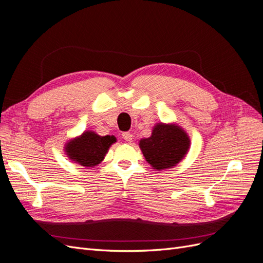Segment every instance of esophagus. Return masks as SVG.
<instances>
[{"instance_id": "esophagus-1", "label": "esophagus", "mask_w": 263, "mask_h": 263, "mask_svg": "<svg viewBox=\"0 0 263 263\" xmlns=\"http://www.w3.org/2000/svg\"><path fill=\"white\" fill-rule=\"evenodd\" d=\"M123 138L126 140L130 142L133 140V134L129 133V132H126V133H123Z\"/></svg>"}]
</instances>
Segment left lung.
Listing matches in <instances>:
<instances>
[{
	"label": "left lung",
	"mask_w": 263,
	"mask_h": 263,
	"mask_svg": "<svg viewBox=\"0 0 263 263\" xmlns=\"http://www.w3.org/2000/svg\"><path fill=\"white\" fill-rule=\"evenodd\" d=\"M190 146L187 133L176 123H157L151 136L139 141L146 161L157 171L177 165L189 153Z\"/></svg>",
	"instance_id": "obj_1"
}]
</instances>
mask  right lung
<instances>
[{
    "mask_svg": "<svg viewBox=\"0 0 263 263\" xmlns=\"http://www.w3.org/2000/svg\"><path fill=\"white\" fill-rule=\"evenodd\" d=\"M114 142H116V137L113 135L100 136L93 130H86L67 142L65 153L71 161L85 168H94L104 160Z\"/></svg>",
    "mask_w": 263,
    "mask_h": 263,
    "instance_id": "obj_1",
    "label": "right lung"
}]
</instances>
